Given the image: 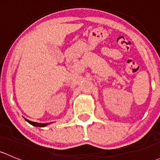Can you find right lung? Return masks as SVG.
<instances>
[{
    "label": "right lung",
    "mask_w": 160,
    "mask_h": 160,
    "mask_svg": "<svg viewBox=\"0 0 160 160\" xmlns=\"http://www.w3.org/2000/svg\"><path fill=\"white\" fill-rule=\"evenodd\" d=\"M25 119L28 122V123L31 124V125H32L33 126H36V127H45V126H46V125H49L50 124V123H37V122H31V121L28 120V119H26V118H25Z\"/></svg>",
    "instance_id": "obj_1"
}]
</instances>
